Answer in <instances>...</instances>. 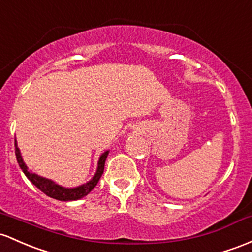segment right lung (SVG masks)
Masks as SVG:
<instances>
[{
	"label": "right lung",
	"instance_id": "right-lung-1",
	"mask_svg": "<svg viewBox=\"0 0 252 252\" xmlns=\"http://www.w3.org/2000/svg\"><path fill=\"white\" fill-rule=\"evenodd\" d=\"M107 154H109V151L105 152L103 156L100 157L98 162V170H96V173L94 177L92 178V181H90L88 183H86L84 185H80L77 188H73V189H68V188H63L57 185L56 183H54L50 179L43 178V177L35 175V173L30 172L27 170V166L24 164L23 158L20 156V151H19L18 145H16L15 141V156H16V160H18V164L20 166L23 172L25 173V176L32 182V184H34L40 191H43L46 196L49 197L55 198V200L59 201H75V200H80V198L85 197L86 195H88L96 184H98L99 179H100L101 175L104 172V166H105V160H106Z\"/></svg>",
	"mask_w": 252,
	"mask_h": 252
}]
</instances>
